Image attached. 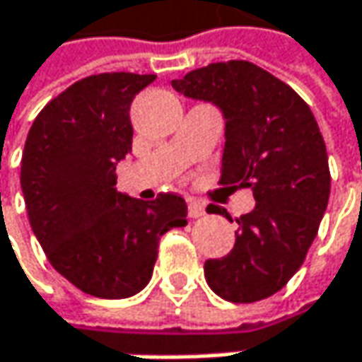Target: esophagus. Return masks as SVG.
Instances as JSON below:
<instances>
[{"label":"esophagus","instance_id":"obj_1","mask_svg":"<svg viewBox=\"0 0 362 362\" xmlns=\"http://www.w3.org/2000/svg\"><path fill=\"white\" fill-rule=\"evenodd\" d=\"M187 214H189V218H202V216H206V206L197 199H189Z\"/></svg>","mask_w":362,"mask_h":362}]
</instances>
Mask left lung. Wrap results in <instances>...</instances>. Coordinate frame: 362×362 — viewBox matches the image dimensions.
Listing matches in <instances>:
<instances>
[{
	"mask_svg": "<svg viewBox=\"0 0 362 362\" xmlns=\"http://www.w3.org/2000/svg\"><path fill=\"white\" fill-rule=\"evenodd\" d=\"M171 85L220 107V183L250 187L257 202L236 220L234 248L206 261V281L232 303L271 298L298 273L328 206L330 169L316 118L287 83L248 61L211 63Z\"/></svg>",
	"mask_w": 362,
	"mask_h": 362,
	"instance_id": "8db88e82",
	"label": "left lung"
}]
</instances>
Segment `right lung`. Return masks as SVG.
Returning <instances> with one entry per match:
<instances>
[{"label": "right lung", "instance_id": "obj_1", "mask_svg": "<svg viewBox=\"0 0 362 362\" xmlns=\"http://www.w3.org/2000/svg\"><path fill=\"white\" fill-rule=\"evenodd\" d=\"M154 79L85 77L48 101L28 132L20 183L32 232L50 264L93 298L142 291L160 236L187 224L175 193L142 202L116 189V165L132 151L130 103Z\"/></svg>", "mask_w": 362, "mask_h": 362}]
</instances>
